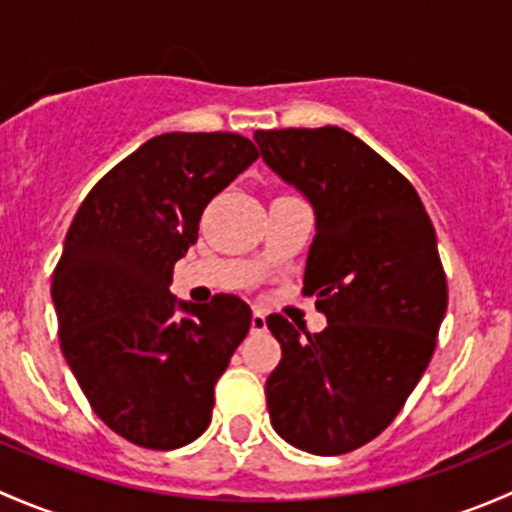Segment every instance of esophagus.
I'll use <instances>...</instances> for the list:
<instances>
[{
	"label": "esophagus",
	"instance_id": "esophagus-1",
	"mask_svg": "<svg viewBox=\"0 0 512 512\" xmlns=\"http://www.w3.org/2000/svg\"><path fill=\"white\" fill-rule=\"evenodd\" d=\"M252 332L255 334H260V332H265L267 329V314H265V309H260V307H255V312H252Z\"/></svg>",
	"mask_w": 512,
	"mask_h": 512
}]
</instances>
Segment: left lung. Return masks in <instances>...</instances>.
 Segmentation results:
<instances>
[{
    "mask_svg": "<svg viewBox=\"0 0 512 512\" xmlns=\"http://www.w3.org/2000/svg\"><path fill=\"white\" fill-rule=\"evenodd\" d=\"M255 141L314 205L304 294L327 317L319 334L267 317L282 347L267 409L287 443L342 456L399 416L436 352L448 307L436 230L414 185L344 128L255 131Z\"/></svg>",
    "mask_w": 512,
    "mask_h": 512,
    "instance_id": "1",
    "label": "left lung"
}]
</instances>
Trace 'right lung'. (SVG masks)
Instances as JSON below:
<instances>
[{"label": "right lung", "mask_w": 512, "mask_h": 512, "mask_svg": "<svg viewBox=\"0 0 512 512\" xmlns=\"http://www.w3.org/2000/svg\"><path fill=\"white\" fill-rule=\"evenodd\" d=\"M257 158L240 133H163L113 165L71 220L51 272L61 352L94 414L133 446L180 448L213 418L252 309L215 294L175 317L170 280L210 200Z\"/></svg>", "instance_id": "1"}]
</instances>
